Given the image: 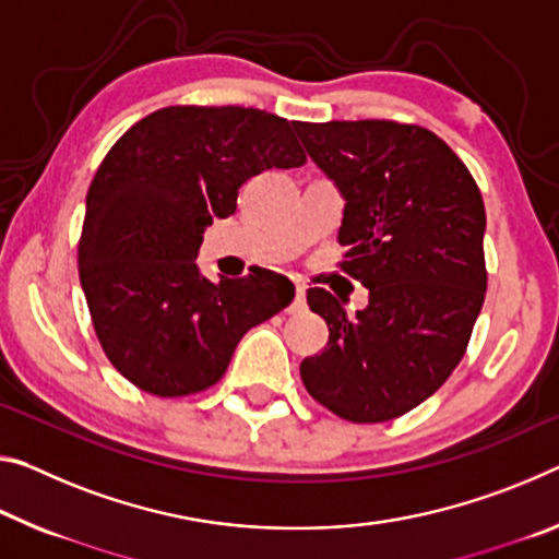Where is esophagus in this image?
Segmentation results:
<instances>
[{
	"label": "esophagus",
	"instance_id": "obj_1",
	"mask_svg": "<svg viewBox=\"0 0 559 559\" xmlns=\"http://www.w3.org/2000/svg\"><path fill=\"white\" fill-rule=\"evenodd\" d=\"M306 308V290L304 286H296V298L294 304H290V313H300Z\"/></svg>",
	"mask_w": 559,
	"mask_h": 559
}]
</instances>
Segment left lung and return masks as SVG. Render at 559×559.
Masks as SVG:
<instances>
[{"label":"left lung","instance_id":"1","mask_svg":"<svg viewBox=\"0 0 559 559\" xmlns=\"http://www.w3.org/2000/svg\"><path fill=\"white\" fill-rule=\"evenodd\" d=\"M294 129L338 186L341 269L368 288L356 316L325 288H308L328 343L300 362V378L343 420H393L445 383L480 316V189L453 148L415 123L296 121Z\"/></svg>","mask_w":559,"mask_h":559}]
</instances>
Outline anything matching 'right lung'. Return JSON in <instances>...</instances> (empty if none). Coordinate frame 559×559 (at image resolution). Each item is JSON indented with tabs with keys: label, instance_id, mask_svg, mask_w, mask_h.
Here are the masks:
<instances>
[{
	"label": "right lung",
	"instance_id": "add662e5",
	"mask_svg": "<svg viewBox=\"0 0 559 559\" xmlns=\"http://www.w3.org/2000/svg\"><path fill=\"white\" fill-rule=\"evenodd\" d=\"M304 164L290 121L243 106H166L109 148L86 193L79 281L129 383L158 397L206 391L238 341L294 300L281 273L214 283L197 255L251 176Z\"/></svg>",
	"mask_w": 559,
	"mask_h": 559
}]
</instances>
